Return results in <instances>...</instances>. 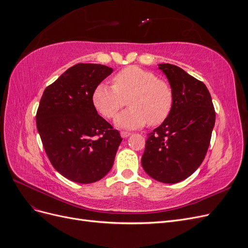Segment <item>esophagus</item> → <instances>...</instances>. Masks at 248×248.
I'll return each mask as SVG.
<instances>
[{"label": "esophagus", "instance_id": "obj_1", "mask_svg": "<svg viewBox=\"0 0 248 248\" xmlns=\"http://www.w3.org/2000/svg\"><path fill=\"white\" fill-rule=\"evenodd\" d=\"M120 134H121L122 138H127V137L130 136L131 132H129V131H124V130H123V131L120 132Z\"/></svg>", "mask_w": 248, "mask_h": 248}]
</instances>
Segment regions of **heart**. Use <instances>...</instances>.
Listing matches in <instances>:
<instances>
[{"label": "heart", "instance_id": "heart-1", "mask_svg": "<svg viewBox=\"0 0 248 248\" xmlns=\"http://www.w3.org/2000/svg\"><path fill=\"white\" fill-rule=\"evenodd\" d=\"M129 101L130 108L118 115L115 122L121 128H138L147 122L162 124L174 108L175 96L168 81L152 71L137 66L126 67L112 78V86L100 84L94 90L92 101L104 118H114Z\"/></svg>", "mask_w": 248, "mask_h": 248}]
</instances>
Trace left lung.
Listing matches in <instances>:
<instances>
[{
	"label": "left lung",
	"instance_id": "obj_1",
	"mask_svg": "<svg viewBox=\"0 0 248 248\" xmlns=\"http://www.w3.org/2000/svg\"><path fill=\"white\" fill-rule=\"evenodd\" d=\"M175 96L170 117L148 133L141 166L162 183L189 177L204 160L215 124V109L207 87L180 67L159 64Z\"/></svg>",
	"mask_w": 248,
	"mask_h": 248
}]
</instances>
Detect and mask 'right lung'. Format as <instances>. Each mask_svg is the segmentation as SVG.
Masks as SVG:
<instances>
[{"mask_svg": "<svg viewBox=\"0 0 248 248\" xmlns=\"http://www.w3.org/2000/svg\"><path fill=\"white\" fill-rule=\"evenodd\" d=\"M112 68L78 63L44 90L36 114L37 129L50 163L73 182L89 184L106 176L122 138L97 114L95 88Z\"/></svg>", "mask_w": 248, "mask_h": 248, "instance_id": "obj_1", "label": "right lung"}]
</instances>
